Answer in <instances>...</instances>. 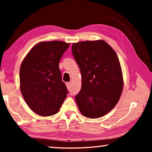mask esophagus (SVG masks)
<instances>
[{"label":"esophagus","instance_id":"1","mask_svg":"<svg viewBox=\"0 0 152 152\" xmlns=\"http://www.w3.org/2000/svg\"><path fill=\"white\" fill-rule=\"evenodd\" d=\"M66 86H67V88H68V89H70L71 87V82H67Z\"/></svg>","mask_w":152,"mask_h":152}]
</instances>
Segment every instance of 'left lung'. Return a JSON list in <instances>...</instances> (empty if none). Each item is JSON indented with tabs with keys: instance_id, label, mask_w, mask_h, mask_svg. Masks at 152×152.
I'll return each mask as SVG.
<instances>
[{
	"instance_id": "left-lung-1",
	"label": "left lung",
	"mask_w": 152,
	"mask_h": 152,
	"mask_svg": "<svg viewBox=\"0 0 152 152\" xmlns=\"http://www.w3.org/2000/svg\"><path fill=\"white\" fill-rule=\"evenodd\" d=\"M72 52L82 75L75 99L84 116L96 119L110 112L119 101L123 80L119 58L102 40L73 43Z\"/></svg>"
}]
</instances>
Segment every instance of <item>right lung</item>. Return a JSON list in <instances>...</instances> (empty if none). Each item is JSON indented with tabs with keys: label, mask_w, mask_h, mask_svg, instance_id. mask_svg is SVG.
<instances>
[{
	"label": "right lung",
	"mask_w": 152,
	"mask_h": 152,
	"mask_svg": "<svg viewBox=\"0 0 152 152\" xmlns=\"http://www.w3.org/2000/svg\"><path fill=\"white\" fill-rule=\"evenodd\" d=\"M70 44L43 42L34 46L20 68V88L28 106L37 114L51 116L60 110L68 91L59 63Z\"/></svg>",
	"instance_id": "1"
}]
</instances>
